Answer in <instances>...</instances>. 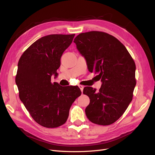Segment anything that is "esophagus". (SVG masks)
<instances>
[{
    "label": "esophagus",
    "instance_id": "34e87169",
    "mask_svg": "<svg viewBox=\"0 0 155 155\" xmlns=\"http://www.w3.org/2000/svg\"><path fill=\"white\" fill-rule=\"evenodd\" d=\"M79 88L81 89V92H83V88H84V86H83V85H79Z\"/></svg>",
    "mask_w": 155,
    "mask_h": 155
}]
</instances>
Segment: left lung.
Here are the masks:
<instances>
[{"instance_id":"left-lung-1","label":"left lung","mask_w":155,"mask_h":155,"mask_svg":"<svg viewBox=\"0 0 155 155\" xmlns=\"http://www.w3.org/2000/svg\"><path fill=\"white\" fill-rule=\"evenodd\" d=\"M74 42L86 59L89 71L98 74L102 81L98 91L91 87L83 89L90 98L85 109L87 118L95 124H112L133 100L137 83L134 60L118 39L105 32L81 33Z\"/></svg>"}]
</instances>
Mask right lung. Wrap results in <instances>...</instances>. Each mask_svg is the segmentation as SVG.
<instances>
[{
	"mask_svg": "<svg viewBox=\"0 0 155 155\" xmlns=\"http://www.w3.org/2000/svg\"><path fill=\"white\" fill-rule=\"evenodd\" d=\"M75 34H51L37 40L21 55L15 83L18 96L36 122L55 128L66 122L73 102L81 96L78 86L61 87L51 82L58 76L61 58Z\"/></svg>",
	"mask_w": 155,
	"mask_h": 155,
	"instance_id": "1",
	"label": "right lung"
}]
</instances>
